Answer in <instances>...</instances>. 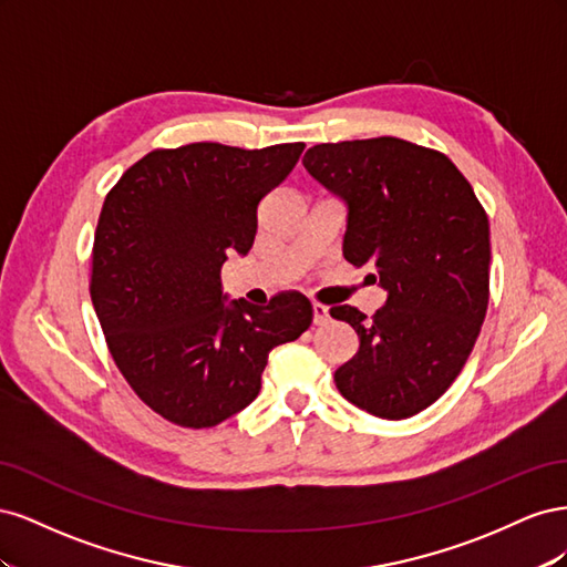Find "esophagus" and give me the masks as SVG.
<instances>
[{
  "instance_id": "obj_1",
  "label": "esophagus",
  "mask_w": 567,
  "mask_h": 567,
  "mask_svg": "<svg viewBox=\"0 0 567 567\" xmlns=\"http://www.w3.org/2000/svg\"><path fill=\"white\" fill-rule=\"evenodd\" d=\"M312 321H315V326H323L326 321H329V307L312 305Z\"/></svg>"
}]
</instances>
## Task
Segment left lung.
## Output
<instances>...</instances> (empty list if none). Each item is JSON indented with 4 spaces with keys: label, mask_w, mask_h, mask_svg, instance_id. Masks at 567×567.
<instances>
[{
    "label": "left lung",
    "mask_w": 567,
    "mask_h": 567,
    "mask_svg": "<svg viewBox=\"0 0 567 567\" xmlns=\"http://www.w3.org/2000/svg\"><path fill=\"white\" fill-rule=\"evenodd\" d=\"M302 165L348 208L342 255L371 267L388 298L373 319L331 307L359 350L333 381L342 398L400 421L447 390L475 346L489 300V221L444 153L394 136L317 144Z\"/></svg>",
    "instance_id": "8db88e82"
}]
</instances>
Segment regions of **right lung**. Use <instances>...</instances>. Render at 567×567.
I'll use <instances>...</instances> for the list:
<instances>
[{"label":"right lung","mask_w":567,"mask_h":567,"mask_svg":"<svg viewBox=\"0 0 567 567\" xmlns=\"http://www.w3.org/2000/svg\"><path fill=\"white\" fill-rule=\"evenodd\" d=\"M305 144L236 148L198 142L151 151L99 215L92 302L120 373L156 414L213 427L260 392L269 352L300 338L312 305L288 290L267 307L221 293L229 255H248L257 205Z\"/></svg>","instance_id":"add662e5"}]
</instances>
